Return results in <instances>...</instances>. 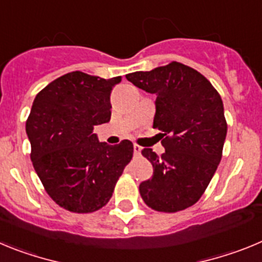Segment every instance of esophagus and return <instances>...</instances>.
Masks as SVG:
<instances>
[{
	"mask_svg": "<svg viewBox=\"0 0 262 262\" xmlns=\"http://www.w3.org/2000/svg\"><path fill=\"white\" fill-rule=\"evenodd\" d=\"M133 151H134V154H136V155H140L141 151H142V147H141V146H138V145H134L133 146Z\"/></svg>",
	"mask_w": 262,
	"mask_h": 262,
	"instance_id": "obj_1",
	"label": "esophagus"
}]
</instances>
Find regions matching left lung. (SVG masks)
<instances>
[{"label": "left lung", "mask_w": 262, "mask_h": 262, "mask_svg": "<svg viewBox=\"0 0 262 262\" xmlns=\"http://www.w3.org/2000/svg\"><path fill=\"white\" fill-rule=\"evenodd\" d=\"M126 79L157 95L152 128L162 132L166 148L160 157L142 150L154 175L140 184L141 195L157 211L184 210L199 201L222 158L227 134L222 99L201 73L176 61Z\"/></svg>", "instance_id": "left-lung-1"}]
</instances>
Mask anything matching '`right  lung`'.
Returning a JSON list of instances; mask_svg holds the SVG:
<instances>
[{"mask_svg":"<svg viewBox=\"0 0 262 262\" xmlns=\"http://www.w3.org/2000/svg\"><path fill=\"white\" fill-rule=\"evenodd\" d=\"M111 79L72 72L44 87L26 122L31 160L51 199L73 213H93L112 197L133 143L99 142L94 126L111 119Z\"/></svg>","mask_w":262,"mask_h":262,"instance_id":"right-lung-1","label":"right lung"}]
</instances>
